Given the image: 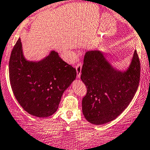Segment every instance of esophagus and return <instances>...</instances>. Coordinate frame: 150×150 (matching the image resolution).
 Instances as JSON below:
<instances>
[{"instance_id": "34e87169", "label": "esophagus", "mask_w": 150, "mask_h": 150, "mask_svg": "<svg viewBox=\"0 0 150 150\" xmlns=\"http://www.w3.org/2000/svg\"><path fill=\"white\" fill-rule=\"evenodd\" d=\"M75 69H76L77 72V78H80L81 75V69H82V64L81 63H78L75 66Z\"/></svg>"}]
</instances>
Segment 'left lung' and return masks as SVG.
Returning a JSON list of instances; mask_svg holds the SVG:
<instances>
[{
	"mask_svg": "<svg viewBox=\"0 0 150 150\" xmlns=\"http://www.w3.org/2000/svg\"><path fill=\"white\" fill-rule=\"evenodd\" d=\"M140 62L135 50L125 70L114 67L100 50L85 55L81 78L87 88L82 110L86 120L97 125L115 120L127 107L138 89Z\"/></svg>",
	"mask_w": 150,
	"mask_h": 150,
	"instance_id": "left-lung-1",
	"label": "left lung"
}]
</instances>
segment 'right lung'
Returning <instances> with one entry per match:
<instances>
[{"label":"right lung","instance_id":"1","mask_svg":"<svg viewBox=\"0 0 150 150\" xmlns=\"http://www.w3.org/2000/svg\"><path fill=\"white\" fill-rule=\"evenodd\" d=\"M8 67L16 99L25 111L37 117L54 114L64 91L76 78V69L54 50L39 62L27 60L20 38L11 51Z\"/></svg>","mask_w":150,"mask_h":150}]
</instances>
